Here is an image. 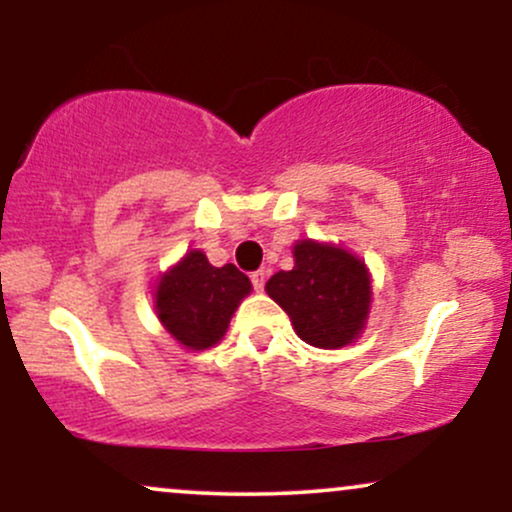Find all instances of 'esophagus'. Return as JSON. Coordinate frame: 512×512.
<instances>
[{"instance_id": "1", "label": "esophagus", "mask_w": 512, "mask_h": 512, "mask_svg": "<svg viewBox=\"0 0 512 512\" xmlns=\"http://www.w3.org/2000/svg\"><path fill=\"white\" fill-rule=\"evenodd\" d=\"M250 279H252V286H255V291H262L264 289V281H267V272H264V269H260V272L252 274Z\"/></svg>"}]
</instances>
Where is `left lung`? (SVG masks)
I'll use <instances>...</instances> for the list:
<instances>
[{"mask_svg":"<svg viewBox=\"0 0 512 512\" xmlns=\"http://www.w3.org/2000/svg\"><path fill=\"white\" fill-rule=\"evenodd\" d=\"M264 291L291 317L305 344L342 349L366 330L373 279L366 262L334 243L303 238L293 245V269L276 272Z\"/></svg>","mask_w":512,"mask_h":512,"instance_id":"obj_1","label":"left lung"}]
</instances>
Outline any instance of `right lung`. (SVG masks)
<instances>
[{"label": "right lung", "instance_id": "1", "mask_svg": "<svg viewBox=\"0 0 512 512\" xmlns=\"http://www.w3.org/2000/svg\"><path fill=\"white\" fill-rule=\"evenodd\" d=\"M250 291V279L236 264L214 267L202 250H187L173 267L158 274L154 310L175 342L190 351H204L221 342Z\"/></svg>", "mask_w": 512, "mask_h": 512}]
</instances>
